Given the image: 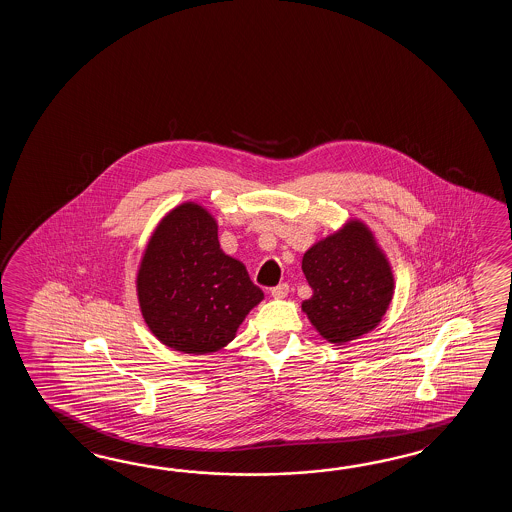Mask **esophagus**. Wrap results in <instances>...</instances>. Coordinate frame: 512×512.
<instances>
[{"label":"esophagus","mask_w":512,"mask_h":512,"mask_svg":"<svg viewBox=\"0 0 512 512\" xmlns=\"http://www.w3.org/2000/svg\"><path fill=\"white\" fill-rule=\"evenodd\" d=\"M271 294L272 298H276V300H282V298H285V296L289 294V285H287V283H280V285L272 287Z\"/></svg>","instance_id":"esophagus-1"}]
</instances>
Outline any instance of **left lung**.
I'll return each instance as SVG.
<instances>
[{"label": "left lung", "instance_id": "8db88e82", "mask_svg": "<svg viewBox=\"0 0 512 512\" xmlns=\"http://www.w3.org/2000/svg\"><path fill=\"white\" fill-rule=\"evenodd\" d=\"M302 271L313 289L302 311L331 344L342 346L368 335L392 304V265L360 219H349L307 249Z\"/></svg>", "mask_w": 512, "mask_h": 512}]
</instances>
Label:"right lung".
Returning a JSON list of instances; mask_svg holds the SVG:
<instances>
[{
    "mask_svg": "<svg viewBox=\"0 0 512 512\" xmlns=\"http://www.w3.org/2000/svg\"><path fill=\"white\" fill-rule=\"evenodd\" d=\"M135 287L153 337L190 355L225 348L263 300L245 265L221 251L216 218L194 201L177 205L157 223Z\"/></svg>",
    "mask_w": 512,
    "mask_h": 512,
    "instance_id": "obj_1",
    "label": "right lung"
}]
</instances>
